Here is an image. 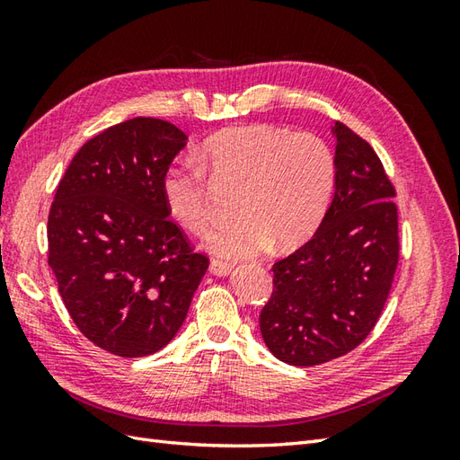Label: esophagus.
Wrapping results in <instances>:
<instances>
[{"label":"esophagus","instance_id":"34e87169","mask_svg":"<svg viewBox=\"0 0 460 460\" xmlns=\"http://www.w3.org/2000/svg\"><path fill=\"white\" fill-rule=\"evenodd\" d=\"M231 270H233L231 262H225V261H221V259H213V261L209 262V272H211V275L227 277Z\"/></svg>","mask_w":460,"mask_h":460}]
</instances>
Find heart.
<instances>
[{"mask_svg": "<svg viewBox=\"0 0 460 460\" xmlns=\"http://www.w3.org/2000/svg\"><path fill=\"white\" fill-rule=\"evenodd\" d=\"M336 185V158L312 132L288 134L267 124L213 134L201 146L199 165L178 164L164 178L172 217L191 233L213 223V188L235 190L239 215L208 237L219 257L249 259L277 249H296L324 221Z\"/></svg>", "mask_w": 460, "mask_h": 460, "instance_id": "heart-1", "label": "heart"}]
</instances>
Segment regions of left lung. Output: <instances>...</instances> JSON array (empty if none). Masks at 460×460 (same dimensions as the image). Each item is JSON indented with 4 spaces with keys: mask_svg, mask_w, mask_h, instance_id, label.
Instances as JSON below:
<instances>
[{
    "mask_svg": "<svg viewBox=\"0 0 460 460\" xmlns=\"http://www.w3.org/2000/svg\"><path fill=\"white\" fill-rule=\"evenodd\" d=\"M336 191L308 243L272 265L261 334L290 366L349 354L374 330L399 261L395 188L374 148L336 122Z\"/></svg>",
    "mask_w": 460,
    "mask_h": 460,
    "instance_id": "obj_1",
    "label": "left lung"
}]
</instances>
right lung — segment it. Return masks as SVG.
I'll return each mask as SVG.
<instances>
[{
  "mask_svg": "<svg viewBox=\"0 0 460 460\" xmlns=\"http://www.w3.org/2000/svg\"><path fill=\"white\" fill-rule=\"evenodd\" d=\"M185 144L173 124L138 116L86 142L57 185L49 267L75 326L114 356L142 358L168 344L209 267L164 198Z\"/></svg>",
  "mask_w": 460,
  "mask_h": 460,
  "instance_id": "obj_1",
  "label": "right lung"
}]
</instances>
